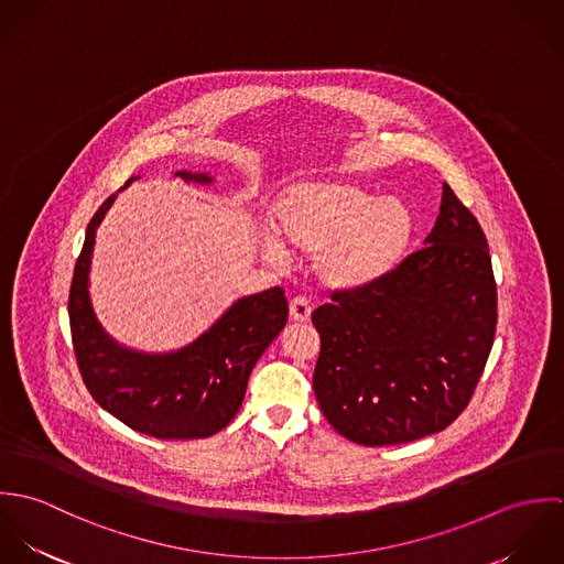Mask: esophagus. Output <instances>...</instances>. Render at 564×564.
Returning a JSON list of instances; mask_svg holds the SVG:
<instances>
[{
	"label": "esophagus",
	"instance_id": "obj_1",
	"mask_svg": "<svg viewBox=\"0 0 564 564\" xmlns=\"http://www.w3.org/2000/svg\"><path fill=\"white\" fill-rule=\"evenodd\" d=\"M289 311H291V319H293V322H311V313H313V308H311V304H308V300H306V297H295V300L291 302Z\"/></svg>",
	"mask_w": 564,
	"mask_h": 564
}]
</instances>
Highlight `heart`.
<instances>
[{"label": "heart", "mask_w": 564, "mask_h": 564, "mask_svg": "<svg viewBox=\"0 0 564 564\" xmlns=\"http://www.w3.org/2000/svg\"><path fill=\"white\" fill-rule=\"evenodd\" d=\"M278 242L267 237L262 253L286 262V249L315 256V273L332 291H362L391 275L416 237L414 210L400 197H382L345 180H304L273 202Z\"/></svg>", "instance_id": "b5f03b06"}]
</instances>
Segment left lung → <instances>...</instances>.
Instances as JSON below:
<instances>
[{
    "mask_svg": "<svg viewBox=\"0 0 564 564\" xmlns=\"http://www.w3.org/2000/svg\"><path fill=\"white\" fill-rule=\"evenodd\" d=\"M423 249L373 286L313 313V389L329 425L380 447L445 430L471 400L497 325V286L478 219L443 184Z\"/></svg>",
    "mask_w": 564,
    "mask_h": 564,
    "instance_id": "8db88e82",
    "label": "left lung"
}]
</instances>
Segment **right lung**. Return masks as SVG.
<instances>
[{
    "label": "right lung",
    "instance_id": "add662e5",
    "mask_svg": "<svg viewBox=\"0 0 564 564\" xmlns=\"http://www.w3.org/2000/svg\"><path fill=\"white\" fill-rule=\"evenodd\" d=\"M175 175L184 182H213L208 173ZM115 197L99 206L86 228L69 291L82 380L95 402L141 434L166 441L213 436L239 412L253 365L286 325L284 291L273 286L237 300L204 334L175 351L145 354L119 345L97 319L88 295L95 232Z\"/></svg>",
    "mask_w": 564,
    "mask_h": 564
}]
</instances>
